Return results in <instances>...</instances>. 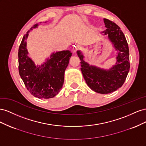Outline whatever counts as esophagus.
<instances>
[{
	"label": "esophagus",
	"instance_id": "obj_1",
	"mask_svg": "<svg viewBox=\"0 0 146 146\" xmlns=\"http://www.w3.org/2000/svg\"><path fill=\"white\" fill-rule=\"evenodd\" d=\"M79 49H80V47L78 46H75V47H73L72 50H73V52L74 53V54H76V53Z\"/></svg>",
	"mask_w": 146,
	"mask_h": 146
}]
</instances>
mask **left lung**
Listing matches in <instances>:
<instances>
[{"mask_svg": "<svg viewBox=\"0 0 146 146\" xmlns=\"http://www.w3.org/2000/svg\"><path fill=\"white\" fill-rule=\"evenodd\" d=\"M106 29L100 33L107 36L116 51L115 64L109 69L91 65L85 60L81 50L77 52L81 61V71L91 89L100 94L111 93L121 88L130 70L129 49L126 38L120 27L115 23L104 19Z\"/></svg>", "mask_w": 146, "mask_h": 146, "instance_id": "8db88e82", "label": "left lung"}]
</instances>
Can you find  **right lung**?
<instances>
[{
  "instance_id": "1",
  "label": "right lung",
  "mask_w": 146,
  "mask_h": 146,
  "mask_svg": "<svg viewBox=\"0 0 146 146\" xmlns=\"http://www.w3.org/2000/svg\"><path fill=\"white\" fill-rule=\"evenodd\" d=\"M38 25H34L21 41L18 52L19 72L27 89L33 96L38 99H50L62 88L65 70L72 54L69 50L54 52L41 64H35L29 56L27 39L30 31L38 28Z\"/></svg>"
}]
</instances>
